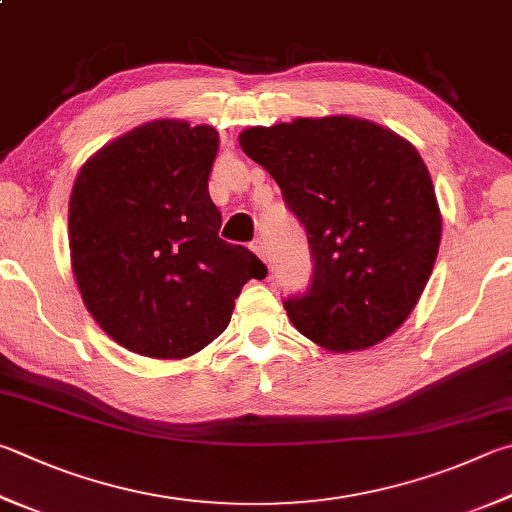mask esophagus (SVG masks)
Returning a JSON list of instances; mask_svg holds the SVG:
<instances>
[{"mask_svg":"<svg viewBox=\"0 0 512 512\" xmlns=\"http://www.w3.org/2000/svg\"><path fill=\"white\" fill-rule=\"evenodd\" d=\"M250 248H253V253L262 259V262H268V250H266V241L262 237H257L253 244H250Z\"/></svg>","mask_w":512,"mask_h":512,"instance_id":"obj_1","label":"esophagus"}]
</instances>
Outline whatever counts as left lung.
Instances as JSON below:
<instances>
[{"mask_svg": "<svg viewBox=\"0 0 512 512\" xmlns=\"http://www.w3.org/2000/svg\"><path fill=\"white\" fill-rule=\"evenodd\" d=\"M239 145L280 185L309 239L311 284L284 302L293 327L338 353L392 336L441 244V210L416 147L356 116L250 127Z\"/></svg>", "mask_w": 512, "mask_h": 512, "instance_id": "8db88e82", "label": "left lung"}]
</instances>
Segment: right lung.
<instances>
[{
    "label": "right lung",
    "instance_id": "right-lung-1",
    "mask_svg": "<svg viewBox=\"0 0 512 512\" xmlns=\"http://www.w3.org/2000/svg\"><path fill=\"white\" fill-rule=\"evenodd\" d=\"M219 150L210 125L161 118L80 167L69 201L82 302L120 347L181 360L226 331L241 286L264 280L248 248L219 237L208 192Z\"/></svg>",
    "mask_w": 512,
    "mask_h": 512
}]
</instances>
